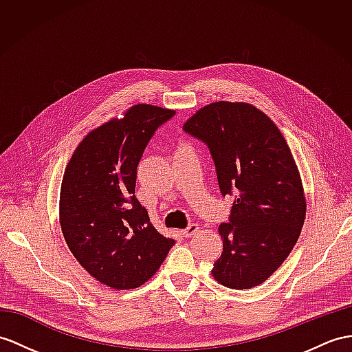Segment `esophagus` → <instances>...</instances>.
Wrapping results in <instances>:
<instances>
[{
    "mask_svg": "<svg viewBox=\"0 0 352 352\" xmlns=\"http://www.w3.org/2000/svg\"><path fill=\"white\" fill-rule=\"evenodd\" d=\"M199 230H200L199 224H191V226H188V227L182 231V236H184V237H191V236H194Z\"/></svg>",
    "mask_w": 352,
    "mask_h": 352,
    "instance_id": "1",
    "label": "esophagus"
}]
</instances>
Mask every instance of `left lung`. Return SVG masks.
<instances>
[{
	"label": "left lung",
	"instance_id": "obj_1",
	"mask_svg": "<svg viewBox=\"0 0 352 352\" xmlns=\"http://www.w3.org/2000/svg\"><path fill=\"white\" fill-rule=\"evenodd\" d=\"M215 162L222 195L236 192L218 231L222 254L212 275L231 289L263 284L289 255L302 231L306 199L287 140L261 110L217 101L184 124Z\"/></svg>",
	"mask_w": 352,
	"mask_h": 352
}]
</instances>
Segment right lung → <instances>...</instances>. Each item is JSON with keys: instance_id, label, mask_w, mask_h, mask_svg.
<instances>
[{"instance_id": "1", "label": "right lung", "mask_w": 352, "mask_h": 352, "mask_svg": "<svg viewBox=\"0 0 352 352\" xmlns=\"http://www.w3.org/2000/svg\"><path fill=\"white\" fill-rule=\"evenodd\" d=\"M175 110L135 104L92 130L64 171L59 222L74 258L92 278L133 289L155 275L173 239L152 226L135 199L137 166L151 137Z\"/></svg>"}]
</instances>
